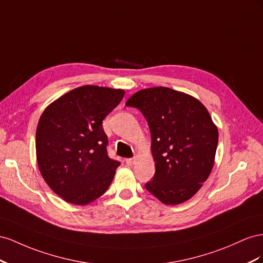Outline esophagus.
Instances as JSON below:
<instances>
[{
  "mask_svg": "<svg viewBox=\"0 0 263 263\" xmlns=\"http://www.w3.org/2000/svg\"><path fill=\"white\" fill-rule=\"evenodd\" d=\"M136 161H137V157H133V159H126L125 163L129 165V166H132V165L136 164Z\"/></svg>",
  "mask_w": 263,
  "mask_h": 263,
  "instance_id": "obj_1",
  "label": "esophagus"
}]
</instances>
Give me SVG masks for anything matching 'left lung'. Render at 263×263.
<instances>
[{
	"label": "left lung",
	"mask_w": 263,
	"mask_h": 263,
	"mask_svg": "<svg viewBox=\"0 0 263 263\" xmlns=\"http://www.w3.org/2000/svg\"><path fill=\"white\" fill-rule=\"evenodd\" d=\"M146 119L155 174L145 189L165 205L189 200L213 170L218 130L204 104L166 87L140 90L125 102Z\"/></svg>",
	"instance_id": "1"
}]
</instances>
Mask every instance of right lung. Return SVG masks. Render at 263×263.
Returning <instances> with one entry per match:
<instances>
[{
    "label": "right lung",
    "instance_id": "right-lung-1",
    "mask_svg": "<svg viewBox=\"0 0 263 263\" xmlns=\"http://www.w3.org/2000/svg\"><path fill=\"white\" fill-rule=\"evenodd\" d=\"M124 96L122 89L82 86L45 109L36 129L37 164L58 196L87 205L110 186L120 162L108 155L102 121Z\"/></svg>",
    "mask_w": 263,
    "mask_h": 263
}]
</instances>
